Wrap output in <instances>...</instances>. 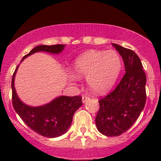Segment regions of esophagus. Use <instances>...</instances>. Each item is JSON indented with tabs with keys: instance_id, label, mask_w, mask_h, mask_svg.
Masks as SVG:
<instances>
[{
	"instance_id": "esophagus-1",
	"label": "esophagus",
	"mask_w": 161,
	"mask_h": 161,
	"mask_svg": "<svg viewBox=\"0 0 161 161\" xmlns=\"http://www.w3.org/2000/svg\"><path fill=\"white\" fill-rule=\"evenodd\" d=\"M90 100V97H87V96H83L82 98V103H85V102H86L87 100Z\"/></svg>"
}]
</instances>
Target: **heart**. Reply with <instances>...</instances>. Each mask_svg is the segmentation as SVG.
Wrapping results in <instances>:
<instances>
[{
  "mask_svg": "<svg viewBox=\"0 0 161 161\" xmlns=\"http://www.w3.org/2000/svg\"><path fill=\"white\" fill-rule=\"evenodd\" d=\"M122 67V59L114 50H90L75 60L74 75L70 77H86L89 88L95 93L103 94L115 85Z\"/></svg>",
  "mask_w": 161,
  "mask_h": 161,
  "instance_id": "heart-1",
  "label": "heart"
}]
</instances>
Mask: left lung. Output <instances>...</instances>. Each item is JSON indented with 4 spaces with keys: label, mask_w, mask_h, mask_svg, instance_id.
Segmentation results:
<instances>
[{
    "label": "left lung",
    "mask_w": 161,
    "mask_h": 161,
    "mask_svg": "<svg viewBox=\"0 0 161 161\" xmlns=\"http://www.w3.org/2000/svg\"><path fill=\"white\" fill-rule=\"evenodd\" d=\"M124 61L125 74L113 92L99 100L97 129L107 136H118L136 122L147 99V76L142 62L133 50L112 43Z\"/></svg>",
    "instance_id": "8db88e82"
}]
</instances>
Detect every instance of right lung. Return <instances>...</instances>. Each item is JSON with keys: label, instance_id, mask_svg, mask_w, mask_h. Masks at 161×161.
<instances>
[{"label": "right lung", "instance_id": "add662e5", "mask_svg": "<svg viewBox=\"0 0 161 161\" xmlns=\"http://www.w3.org/2000/svg\"><path fill=\"white\" fill-rule=\"evenodd\" d=\"M64 47L65 45L63 44L37 46L25 55L22 61L36 52L58 54L62 52ZM19 66L14 71L11 80L12 104L14 111L29 128L39 135L47 138H56L64 135L70 128L75 112L82 106V97L61 96L42 106H29L19 99L14 88V77Z\"/></svg>", "mask_w": 161, "mask_h": 161}]
</instances>
